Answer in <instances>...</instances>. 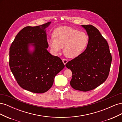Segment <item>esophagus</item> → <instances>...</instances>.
<instances>
[{
    "label": "esophagus",
    "instance_id": "1",
    "mask_svg": "<svg viewBox=\"0 0 122 122\" xmlns=\"http://www.w3.org/2000/svg\"><path fill=\"white\" fill-rule=\"evenodd\" d=\"M62 62H63V63L65 65H66V64H67V62H68V60H66V59H62Z\"/></svg>",
    "mask_w": 122,
    "mask_h": 122
}]
</instances>
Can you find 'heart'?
Listing matches in <instances>:
<instances>
[{"label":"heart","mask_w":122,"mask_h":122,"mask_svg":"<svg viewBox=\"0 0 122 122\" xmlns=\"http://www.w3.org/2000/svg\"><path fill=\"white\" fill-rule=\"evenodd\" d=\"M53 36L48 40V43L55 54L60 53L64 47V53L69 58H75L81 53L88 43L86 33L68 26L57 28Z\"/></svg>","instance_id":"obj_1"}]
</instances>
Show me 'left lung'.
<instances>
[{
    "mask_svg": "<svg viewBox=\"0 0 122 122\" xmlns=\"http://www.w3.org/2000/svg\"><path fill=\"white\" fill-rule=\"evenodd\" d=\"M87 32L86 49L66 65L72 72L70 85L76 90L87 92L94 89L107 78L112 61L109 46L97 28L82 25Z\"/></svg>",
    "mask_w": 122,
    "mask_h": 122,
    "instance_id": "obj_1",
    "label": "left lung"
}]
</instances>
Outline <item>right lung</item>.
I'll return each mask as SVG.
<instances>
[{
    "label": "right lung",
    "mask_w": 122,
    "mask_h": 122,
    "mask_svg": "<svg viewBox=\"0 0 122 122\" xmlns=\"http://www.w3.org/2000/svg\"><path fill=\"white\" fill-rule=\"evenodd\" d=\"M51 22L23 28L10 48L9 65L18 84L35 93H44L52 86L55 76L63 69L61 59L51 55L47 48L46 28ZM32 43V44H29ZM32 46L34 50H29Z\"/></svg>",
    "instance_id": "obj_1"
}]
</instances>
